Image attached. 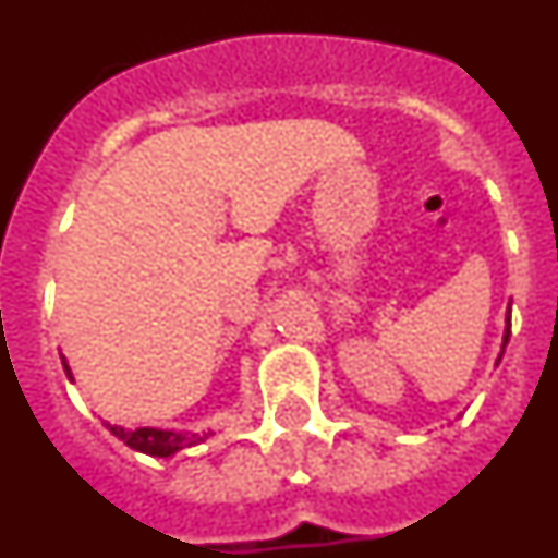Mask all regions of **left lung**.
I'll return each mask as SVG.
<instances>
[{"mask_svg":"<svg viewBox=\"0 0 558 558\" xmlns=\"http://www.w3.org/2000/svg\"><path fill=\"white\" fill-rule=\"evenodd\" d=\"M509 338H511V304H509V315H506V329H502V349H506ZM500 357H502V352H500ZM500 357H497V363H500Z\"/></svg>","mask_w":558,"mask_h":558,"instance_id":"obj_1","label":"left lung"}]
</instances>
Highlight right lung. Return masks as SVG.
<instances>
[{"label":"right lung","instance_id":"1","mask_svg":"<svg viewBox=\"0 0 558 558\" xmlns=\"http://www.w3.org/2000/svg\"><path fill=\"white\" fill-rule=\"evenodd\" d=\"M61 363H63V372H66L69 379L72 377V368H69L66 357L61 354ZM111 430V436H117L122 445H128L131 450L136 452H145V456L153 458H170L175 452L186 450V447H195L201 441H206V433H179V430H161V427H136V430H128L122 425H106Z\"/></svg>","mask_w":558,"mask_h":558}]
</instances>
